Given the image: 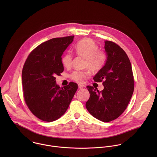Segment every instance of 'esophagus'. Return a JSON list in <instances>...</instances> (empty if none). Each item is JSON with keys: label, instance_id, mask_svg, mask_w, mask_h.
Listing matches in <instances>:
<instances>
[{"label": "esophagus", "instance_id": "esophagus-1", "mask_svg": "<svg viewBox=\"0 0 157 157\" xmlns=\"http://www.w3.org/2000/svg\"><path fill=\"white\" fill-rule=\"evenodd\" d=\"M85 87V86L83 85H81V84H79L78 85V88H80V89H82V88H83Z\"/></svg>", "mask_w": 157, "mask_h": 157}]
</instances>
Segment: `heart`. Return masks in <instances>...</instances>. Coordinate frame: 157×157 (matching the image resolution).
I'll return each instance as SVG.
<instances>
[{
	"instance_id": "obj_1",
	"label": "heart",
	"mask_w": 157,
	"mask_h": 157,
	"mask_svg": "<svg viewBox=\"0 0 157 157\" xmlns=\"http://www.w3.org/2000/svg\"><path fill=\"white\" fill-rule=\"evenodd\" d=\"M74 50L76 54L86 58L85 67L91 71L95 72L100 70L104 65L106 61V54L98 49V46L90 39H85L77 43ZM72 55L65 54L62 59V63L64 67H71L72 64ZM89 73L87 71H74L71 74V78L78 83H83L88 78Z\"/></svg>"
}]
</instances>
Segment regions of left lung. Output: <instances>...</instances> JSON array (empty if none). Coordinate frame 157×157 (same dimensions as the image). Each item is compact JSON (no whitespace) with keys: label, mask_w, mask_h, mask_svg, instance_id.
Instances as JSON below:
<instances>
[{"label":"left lung","mask_w":157,"mask_h":157,"mask_svg":"<svg viewBox=\"0 0 157 157\" xmlns=\"http://www.w3.org/2000/svg\"><path fill=\"white\" fill-rule=\"evenodd\" d=\"M106 60L95 75V82H103L104 89L87 86L90 97L86 107L97 119L109 122L117 118L127 108L134 89L130 60L124 51L116 44L105 41Z\"/></svg>","instance_id":"obj_1"}]
</instances>
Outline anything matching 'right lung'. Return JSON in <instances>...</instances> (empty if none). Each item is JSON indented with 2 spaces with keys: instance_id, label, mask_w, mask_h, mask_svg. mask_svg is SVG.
I'll return each instance as SVG.
<instances>
[{
  "instance_id": "1",
  "label": "right lung",
  "mask_w": 157,
  "mask_h": 157,
  "mask_svg": "<svg viewBox=\"0 0 157 157\" xmlns=\"http://www.w3.org/2000/svg\"><path fill=\"white\" fill-rule=\"evenodd\" d=\"M74 37L54 38L39 45L24 64L22 79L25 101L31 112L43 121L51 122L60 118L78 88L74 82L60 88L55 77L64 70L62 56Z\"/></svg>"
}]
</instances>
